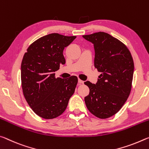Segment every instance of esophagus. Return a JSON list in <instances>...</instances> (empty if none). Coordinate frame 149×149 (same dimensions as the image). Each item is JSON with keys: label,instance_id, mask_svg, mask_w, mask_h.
Listing matches in <instances>:
<instances>
[{"label": "esophagus", "instance_id": "esophagus-1", "mask_svg": "<svg viewBox=\"0 0 149 149\" xmlns=\"http://www.w3.org/2000/svg\"><path fill=\"white\" fill-rule=\"evenodd\" d=\"M78 82H79V84H84L83 80H82L80 79H79V80H78Z\"/></svg>", "mask_w": 149, "mask_h": 149}]
</instances>
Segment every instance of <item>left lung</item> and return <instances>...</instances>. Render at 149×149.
Instances as JSON below:
<instances>
[{"mask_svg": "<svg viewBox=\"0 0 149 149\" xmlns=\"http://www.w3.org/2000/svg\"><path fill=\"white\" fill-rule=\"evenodd\" d=\"M94 44V67L101 74L96 84L86 81L90 89L84 97L88 110L100 119L115 115L130 96L134 63L127 47L105 32L82 36Z\"/></svg>", "mask_w": 149, "mask_h": 149, "instance_id": "1", "label": "left lung"}]
</instances>
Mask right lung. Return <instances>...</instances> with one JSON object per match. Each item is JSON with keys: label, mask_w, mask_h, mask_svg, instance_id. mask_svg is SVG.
I'll return each instance as SVG.
<instances>
[{"label": "right lung", "mask_w": 149, "mask_h": 149, "mask_svg": "<svg viewBox=\"0 0 149 149\" xmlns=\"http://www.w3.org/2000/svg\"><path fill=\"white\" fill-rule=\"evenodd\" d=\"M76 36L50 33L29 46L21 64L24 96L32 110L41 118L49 119L65 111L74 94L78 79L55 77L54 72L65 64V47Z\"/></svg>", "instance_id": "add662e5"}]
</instances>
